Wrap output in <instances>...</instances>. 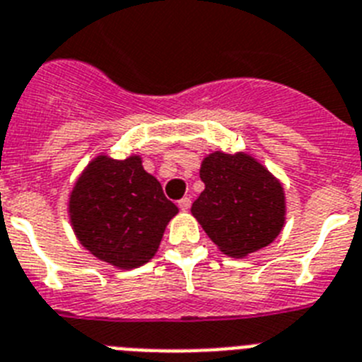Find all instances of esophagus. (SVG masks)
<instances>
[{"instance_id": "1", "label": "esophagus", "mask_w": 362, "mask_h": 362, "mask_svg": "<svg viewBox=\"0 0 362 362\" xmlns=\"http://www.w3.org/2000/svg\"><path fill=\"white\" fill-rule=\"evenodd\" d=\"M177 205L181 211H188V209H190V205H192V199H190V197H183V199H179Z\"/></svg>"}]
</instances>
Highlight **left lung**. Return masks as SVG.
Masks as SVG:
<instances>
[{"label": "left lung", "instance_id": "1", "mask_svg": "<svg viewBox=\"0 0 362 362\" xmlns=\"http://www.w3.org/2000/svg\"><path fill=\"white\" fill-rule=\"evenodd\" d=\"M205 190L192 216L223 255L243 258L269 245L286 221L282 183L249 153L214 151L203 159Z\"/></svg>", "mask_w": 362, "mask_h": 362}]
</instances>
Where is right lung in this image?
Here are the masks:
<instances>
[{
  "instance_id": "right-lung-1",
  "label": "right lung",
  "mask_w": 362,
  "mask_h": 362,
  "mask_svg": "<svg viewBox=\"0 0 362 362\" xmlns=\"http://www.w3.org/2000/svg\"><path fill=\"white\" fill-rule=\"evenodd\" d=\"M177 212L139 156L124 160L95 157L69 196V218L78 242L119 269L150 262Z\"/></svg>"
}]
</instances>
